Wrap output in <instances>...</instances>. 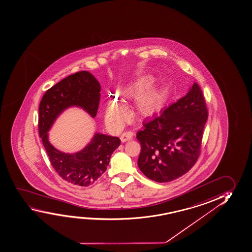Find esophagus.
<instances>
[{"label":"esophagus","instance_id":"34e87169","mask_svg":"<svg viewBox=\"0 0 252 252\" xmlns=\"http://www.w3.org/2000/svg\"><path fill=\"white\" fill-rule=\"evenodd\" d=\"M133 135H134V133H133L132 131L124 132V134L121 135V141H122L123 143H124V142H126V141H128V140L132 139Z\"/></svg>","mask_w":252,"mask_h":252}]
</instances>
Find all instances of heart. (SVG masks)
Returning <instances> with one entry per match:
<instances>
[{
    "label": "heart",
    "instance_id": "heart-1",
    "mask_svg": "<svg viewBox=\"0 0 252 252\" xmlns=\"http://www.w3.org/2000/svg\"><path fill=\"white\" fill-rule=\"evenodd\" d=\"M154 82V77L143 75L118 90L117 98L120 101L112 100L107 107L105 116L107 124L111 128H119L128 116L124 104L138 97L140 99L135 104V112L138 116L151 117L159 112L165 102L167 91L163 87H154L149 90L148 89ZM147 89L149 91H147Z\"/></svg>",
    "mask_w": 252,
    "mask_h": 252
}]
</instances>
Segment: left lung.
Segmentation results:
<instances>
[{"label":"left lung","instance_id":"obj_1","mask_svg":"<svg viewBox=\"0 0 252 252\" xmlns=\"http://www.w3.org/2000/svg\"><path fill=\"white\" fill-rule=\"evenodd\" d=\"M207 119L206 101L194 83L184 97L161 110L160 116L144 121L136 133L141 171L158 183H169L188 172L199 158Z\"/></svg>","mask_w":252,"mask_h":252}]
</instances>
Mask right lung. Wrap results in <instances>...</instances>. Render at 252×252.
Instances as JSON below:
<instances>
[{
  "label": "right lung",
  "mask_w": 252,
  "mask_h": 252,
  "mask_svg": "<svg viewBox=\"0 0 252 252\" xmlns=\"http://www.w3.org/2000/svg\"><path fill=\"white\" fill-rule=\"evenodd\" d=\"M100 91V83L94 75L88 71L76 72L46 91L39 105V135L50 163L64 181L77 187L92 185L101 177L121 140L97 133L83 151L65 154L49 143L47 132L61 113L71 106L81 107L95 117Z\"/></svg>",
  "instance_id": "right-lung-1"
}]
</instances>
